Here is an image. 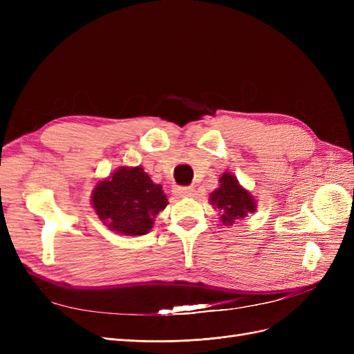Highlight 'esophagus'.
Instances as JSON below:
<instances>
[{
    "mask_svg": "<svg viewBox=\"0 0 354 354\" xmlns=\"http://www.w3.org/2000/svg\"><path fill=\"white\" fill-rule=\"evenodd\" d=\"M174 194L180 198H190L195 195V189L194 187H176Z\"/></svg>",
    "mask_w": 354,
    "mask_h": 354,
    "instance_id": "34e87169",
    "label": "esophagus"
}]
</instances>
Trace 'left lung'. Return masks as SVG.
<instances>
[{
	"label": "left lung",
	"instance_id": "left-lung-1",
	"mask_svg": "<svg viewBox=\"0 0 354 354\" xmlns=\"http://www.w3.org/2000/svg\"><path fill=\"white\" fill-rule=\"evenodd\" d=\"M220 186L209 195V203L217 208L224 226H233L234 221L255 212L257 202L248 190H245L238 178L230 173H223Z\"/></svg>",
	"mask_w": 354,
	"mask_h": 354
}]
</instances>
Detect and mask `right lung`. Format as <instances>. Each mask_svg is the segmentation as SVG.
Listing matches in <instances>:
<instances>
[{"mask_svg":"<svg viewBox=\"0 0 354 354\" xmlns=\"http://www.w3.org/2000/svg\"><path fill=\"white\" fill-rule=\"evenodd\" d=\"M93 208L111 230L137 236L152 229L155 217L168 205L162 186L142 167H121L102 180L91 195Z\"/></svg>","mask_w":354,"mask_h":354,"instance_id":"1","label":"right lung"}]
</instances>
